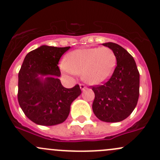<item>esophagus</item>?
<instances>
[{"instance_id":"1","label":"esophagus","mask_w":160,"mask_h":160,"mask_svg":"<svg viewBox=\"0 0 160 160\" xmlns=\"http://www.w3.org/2000/svg\"><path fill=\"white\" fill-rule=\"evenodd\" d=\"M80 89H81L82 90H84L87 88V87L85 86L84 84H83V83H80Z\"/></svg>"}]
</instances>
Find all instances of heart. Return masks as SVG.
<instances>
[{
  "label": "heart",
  "mask_w": 160,
  "mask_h": 160,
  "mask_svg": "<svg viewBox=\"0 0 160 160\" xmlns=\"http://www.w3.org/2000/svg\"><path fill=\"white\" fill-rule=\"evenodd\" d=\"M115 66L116 56L110 48H85L72 52L61 63V70L70 76L83 73L88 83L98 84L110 77Z\"/></svg>",
  "instance_id": "heart-1"
}]
</instances>
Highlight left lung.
Wrapping results in <instances>:
<instances>
[{
    "mask_svg": "<svg viewBox=\"0 0 160 160\" xmlns=\"http://www.w3.org/2000/svg\"><path fill=\"white\" fill-rule=\"evenodd\" d=\"M103 46L114 51L117 66L107 82L92 86L95 94L92 108L102 122H122L136 107L139 96V72L135 59L127 50L113 42Z\"/></svg>",
    "mask_w": 160,
    "mask_h": 160,
    "instance_id": "left-lung-1",
    "label": "left lung"
}]
</instances>
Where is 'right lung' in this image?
<instances>
[{
    "instance_id": "1",
    "label": "right lung",
    "mask_w": 160,
    "mask_h": 160,
    "mask_svg": "<svg viewBox=\"0 0 160 160\" xmlns=\"http://www.w3.org/2000/svg\"><path fill=\"white\" fill-rule=\"evenodd\" d=\"M70 48L42 46L24 59L18 72V100L26 117L37 125L62 123L72 102L81 93L78 84L68 89L59 79V61Z\"/></svg>"
}]
</instances>
